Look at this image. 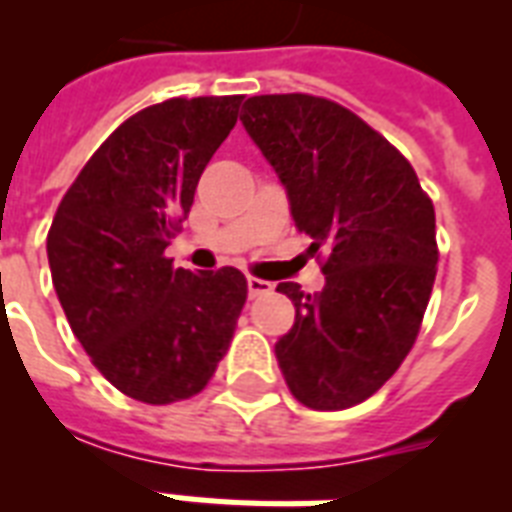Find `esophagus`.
Masks as SVG:
<instances>
[{
  "label": "esophagus",
  "instance_id": "1",
  "mask_svg": "<svg viewBox=\"0 0 512 512\" xmlns=\"http://www.w3.org/2000/svg\"><path fill=\"white\" fill-rule=\"evenodd\" d=\"M247 289H249V297H260V295H268V292L273 289V284H271V281L257 279V276H249Z\"/></svg>",
  "mask_w": 512,
  "mask_h": 512
}]
</instances>
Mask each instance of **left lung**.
<instances>
[{"mask_svg": "<svg viewBox=\"0 0 512 512\" xmlns=\"http://www.w3.org/2000/svg\"><path fill=\"white\" fill-rule=\"evenodd\" d=\"M241 124L279 175L292 220L324 252V289L284 281L295 324L276 342L300 404H361L412 350L436 281V212L412 164L353 111L303 92L255 95Z\"/></svg>", "mask_w": 512, "mask_h": 512, "instance_id": "1", "label": "left lung"}]
</instances>
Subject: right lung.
<instances>
[{
    "instance_id": "obj_1",
    "label": "right lung",
    "mask_w": 512,
    "mask_h": 512,
    "mask_svg": "<svg viewBox=\"0 0 512 512\" xmlns=\"http://www.w3.org/2000/svg\"><path fill=\"white\" fill-rule=\"evenodd\" d=\"M241 95L172 98L116 127L60 201L47 233L52 284L92 364L143 404L204 390L247 303L244 273H191L164 249Z\"/></svg>"
}]
</instances>
